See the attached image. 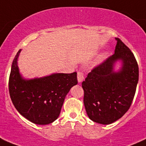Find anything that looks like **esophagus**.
<instances>
[{"instance_id": "obj_1", "label": "esophagus", "mask_w": 146, "mask_h": 146, "mask_svg": "<svg viewBox=\"0 0 146 146\" xmlns=\"http://www.w3.org/2000/svg\"><path fill=\"white\" fill-rule=\"evenodd\" d=\"M84 79V73L81 71H79L78 73V80L79 82H82Z\"/></svg>"}]
</instances>
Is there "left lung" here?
Returning <instances> with one entry per match:
<instances>
[{
    "mask_svg": "<svg viewBox=\"0 0 146 146\" xmlns=\"http://www.w3.org/2000/svg\"><path fill=\"white\" fill-rule=\"evenodd\" d=\"M114 54L95 66L82 82L84 105L89 118L102 124H110L124 115L134 98L138 81L136 58L119 38ZM117 60L123 62L118 73L113 71Z\"/></svg>",
    "mask_w": 146,
    "mask_h": 146,
    "instance_id": "1",
    "label": "left lung"
}]
</instances>
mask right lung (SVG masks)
<instances>
[{"label": "right lung", "mask_w": 146, "mask_h": 146, "mask_svg": "<svg viewBox=\"0 0 146 146\" xmlns=\"http://www.w3.org/2000/svg\"><path fill=\"white\" fill-rule=\"evenodd\" d=\"M13 61L9 82L10 96L22 116L36 124L52 123L59 116L66 95L78 83L77 73H55L33 80H24L19 73L17 58Z\"/></svg>", "instance_id": "add662e5"}]
</instances>
